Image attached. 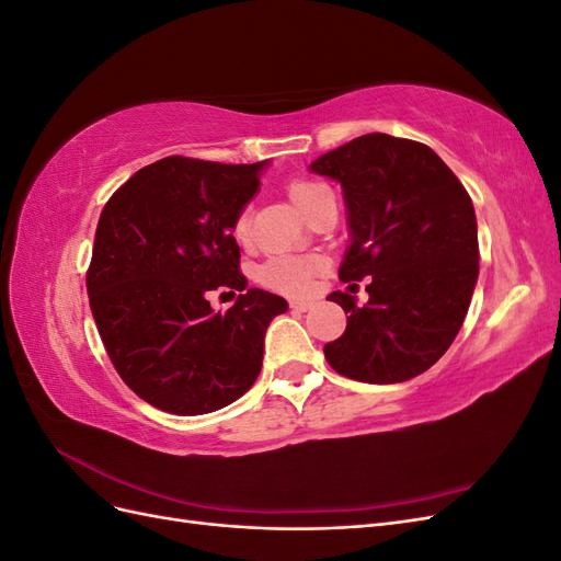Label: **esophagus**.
Returning <instances> with one entry per match:
<instances>
[{
  "mask_svg": "<svg viewBox=\"0 0 561 561\" xmlns=\"http://www.w3.org/2000/svg\"><path fill=\"white\" fill-rule=\"evenodd\" d=\"M311 307H313V301H309V299H293V301H290V309H293V311H299V313L309 311Z\"/></svg>",
  "mask_w": 561,
  "mask_h": 561,
  "instance_id": "obj_1",
  "label": "esophagus"
}]
</instances>
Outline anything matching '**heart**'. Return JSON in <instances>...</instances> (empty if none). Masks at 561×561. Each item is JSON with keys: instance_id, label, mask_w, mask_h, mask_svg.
Instances as JSON below:
<instances>
[{"instance_id": "1", "label": "heart", "mask_w": 561, "mask_h": 561, "mask_svg": "<svg viewBox=\"0 0 561 561\" xmlns=\"http://www.w3.org/2000/svg\"><path fill=\"white\" fill-rule=\"evenodd\" d=\"M328 190L322 184L309 182V180H293L285 186L287 198L293 201V206L307 217L313 203L318 201L320 194H325ZM233 239L239 243H245L250 236V215L248 210H241L236 215L233 225H231ZM325 268V257L320 254H278V257L266 260L257 268V280L264 287H271V290L299 297L304 293H309V287L313 278Z\"/></svg>"}]
</instances>
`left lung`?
<instances>
[{"instance_id":"8db88e82","label":"left lung","mask_w":561,"mask_h":561,"mask_svg":"<svg viewBox=\"0 0 561 561\" xmlns=\"http://www.w3.org/2000/svg\"><path fill=\"white\" fill-rule=\"evenodd\" d=\"M342 182L351 245L339 278L371 283L358 307L332 293L348 318L325 344L348 379L400 383L433 367L451 346L480 274L478 219L463 184L426 145L367 133L311 163Z\"/></svg>"}]
</instances>
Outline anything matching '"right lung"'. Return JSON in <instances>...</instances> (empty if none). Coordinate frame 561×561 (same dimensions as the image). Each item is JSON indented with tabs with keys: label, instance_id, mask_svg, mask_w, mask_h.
<instances>
[{
	"label": "right lung",
	"instance_id": "add662e5",
	"mask_svg": "<svg viewBox=\"0 0 561 561\" xmlns=\"http://www.w3.org/2000/svg\"><path fill=\"white\" fill-rule=\"evenodd\" d=\"M264 163L165 157L118 186L100 215L87 290L118 377L151 407L180 416L239 400L260 377L278 295L248 287L231 225ZM239 294L215 314L207 293Z\"/></svg>",
	"mask_w": 561,
	"mask_h": 561
}]
</instances>
